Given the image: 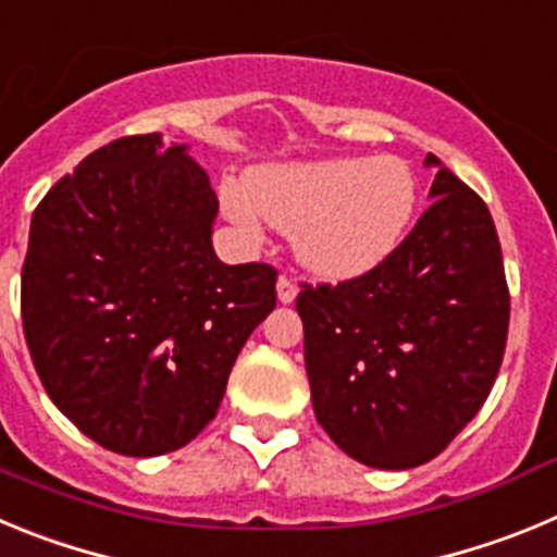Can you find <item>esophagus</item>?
<instances>
[{"label":"esophagus","mask_w":557,"mask_h":557,"mask_svg":"<svg viewBox=\"0 0 557 557\" xmlns=\"http://www.w3.org/2000/svg\"><path fill=\"white\" fill-rule=\"evenodd\" d=\"M277 299L283 305H290L294 299H297V283L288 277V274H280L277 280Z\"/></svg>","instance_id":"1"}]
</instances>
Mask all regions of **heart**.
I'll use <instances>...</instances> for the list:
<instances>
[{
    "label": "heart",
    "instance_id": "1",
    "mask_svg": "<svg viewBox=\"0 0 557 557\" xmlns=\"http://www.w3.org/2000/svg\"><path fill=\"white\" fill-rule=\"evenodd\" d=\"M416 205L413 169L394 154L272 163L222 183V208L238 227L290 233L299 263L322 280H355L385 263Z\"/></svg>",
    "mask_w": 557,
    "mask_h": 557
}]
</instances>
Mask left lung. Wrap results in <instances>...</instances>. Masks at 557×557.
Returning a JSON list of instances; mask_svg holds the SVG:
<instances>
[{
  "instance_id": "obj_1",
  "label": "left lung",
  "mask_w": 557,
  "mask_h": 557,
  "mask_svg": "<svg viewBox=\"0 0 557 557\" xmlns=\"http://www.w3.org/2000/svg\"><path fill=\"white\" fill-rule=\"evenodd\" d=\"M430 205L385 263L302 285L313 413L349 458L413 469L483 408L503 363L510 297L483 199L435 154Z\"/></svg>"
}]
</instances>
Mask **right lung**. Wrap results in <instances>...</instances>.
<instances>
[{"instance_id": "1", "label": "right lung", "mask_w": 557, "mask_h": 557, "mask_svg": "<svg viewBox=\"0 0 557 557\" xmlns=\"http://www.w3.org/2000/svg\"><path fill=\"white\" fill-rule=\"evenodd\" d=\"M216 213L208 174L160 133L97 149L35 208L24 338L49 399L110 453L197 438L277 305L272 267L216 258Z\"/></svg>"}]
</instances>
